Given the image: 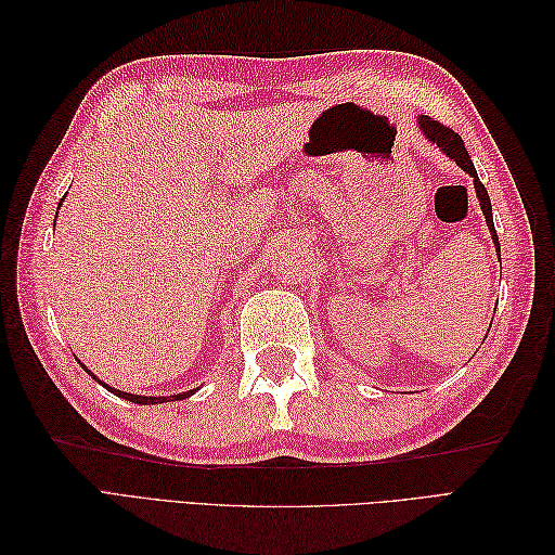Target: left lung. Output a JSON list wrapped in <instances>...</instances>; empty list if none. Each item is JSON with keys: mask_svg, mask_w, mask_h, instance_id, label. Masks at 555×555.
I'll return each mask as SVG.
<instances>
[{"mask_svg": "<svg viewBox=\"0 0 555 555\" xmlns=\"http://www.w3.org/2000/svg\"><path fill=\"white\" fill-rule=\"evenodd\" d=\"M418 129H422L424 137H426L430 143L438 145L449 159L456 162L465 173L473 176L475 192H477V198H479V206H481V212H483V217H486V227H489L493 245H495L498 255H500V241H498V233H495V227H493L491 198H489V192H486V188H483L479 176H477V171H475V164H473V159H469V155H467L463 139L459 137L456 131L444 127V125L438 122V120H433V117H428V115H418Z\"/></svg>", "mask_w": 555, "mask_h": 555, "instance_id": "8db88e82", "label": "left lung"}]
</instances>
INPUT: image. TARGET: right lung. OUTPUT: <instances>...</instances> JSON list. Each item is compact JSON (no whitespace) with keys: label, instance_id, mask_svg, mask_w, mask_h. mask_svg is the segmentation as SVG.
<instances>
[{"label":"right lung","instance_id":"right-lung-1","mask_svg":"<svg viewBox=\"0 0 555 555\" xmlns=\"http://www.w3.org/2000/svg\"><path fill=\"white\" fill-rule=\"evenodd\" d=\"M60 204H62V201H60ZM82 365V363H80ZM82 367H86V365H82ZM86 371H88V367H86ZM90 373V371H88ZM92 375V373H90ZM94 377V375H92ZM96 379V377H94ZM99 384H102V386H106V389L111 391V393H115V396H120V398H125V400H129V402H137V405H155V402H169V400H184V398H190L196 389H190V391H182V393H176V396H169V398H166V396H133V393H127V391H117V389H113V386H108L106 382H102V379H96Z\"/></svg>","mask_w":555,"mask_h":555}]
</instances>
